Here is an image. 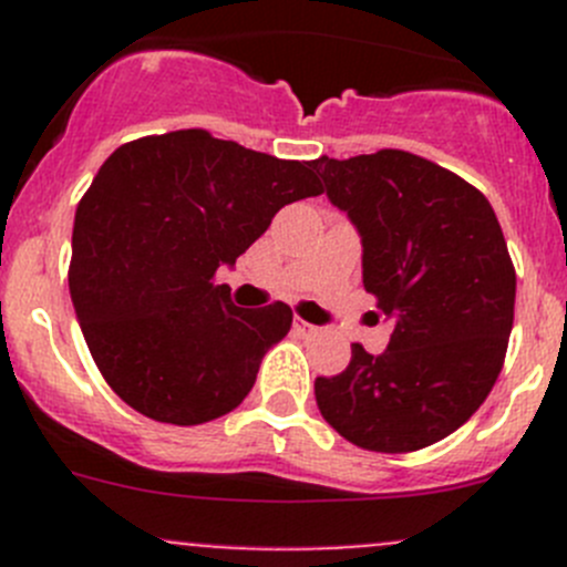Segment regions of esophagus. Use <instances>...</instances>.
Masks as SVG:
<instances>
[{
    "mask_svg": "<svg viewBox=\"0 0 567 567\" xmlns=\"http://www.w3.org/2000/svg\"><path fill=\"white\" fill-rule=\"evenodd\" d=\"M293 326H296V329H299V331H305V334H310V331H316V326L307 323V320H301V318H296Z\"/></svg>",
    "mask_w": 567,
    "mask_h": 567,
    "instance_id": "1",
    "label": "esophagus"
}]
</instances>
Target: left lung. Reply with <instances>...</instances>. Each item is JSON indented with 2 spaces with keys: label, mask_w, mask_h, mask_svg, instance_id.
<instances>
[{
  "label": "left lung",
  "mask_w": 567,
  "mask_h": 567,
  "mask_svg": "<svg viewBox=\"0 0 567 567\" xmlns=\"http://www.w3.org/2000/svg\"><path fill=\"white\" fill-rule=\"evenodd\" d=\"M362 238V282L394 329L384 353L351 346L316 379L323 420L373 453L442 442L483 405L505 362L516 271L488 199L405 151L312 162Z\"/></svg>",
  "instance_id": "left-lung-1"
}]
</instances>
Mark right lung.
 <instances>
[{
    "instance_id": "obj_1",
    "label": "right lung",
    "mask_w": 567,
    "mask_h": 567,
    "mask_svg": "<svg viewBox=\"0 0 567 567\" xmlns=\"http://www.w3.org/2000/svg\"><path fill=\"white\" fill-rule=\"evenodd\" d=\"M316 194L312 162L203 128L142 136L106 158L76 208L68 285L101 375L131 409L203 425L241 405L293 312L236 307L214 274L279 208Z\"/></svg>"
}]
</instances>
